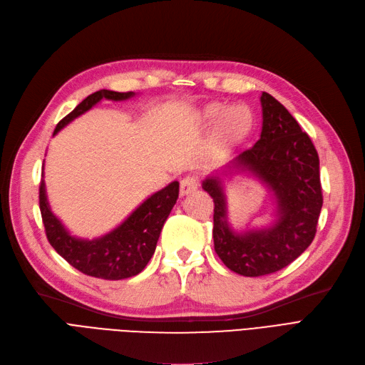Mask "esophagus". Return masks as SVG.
<instances>
[{
    "mask_svg": "<svg viewBox=\"0 0 365 365\" xmlns=\"http://www.w3.org/2000/svg\"><path fill=\"white\" fill-rule=\"evenodd\" d=\"M197 187H199V181L196 177H192V175L190 177H185L181 180V184H180V195L185 196L188 193H193L197 190Z\"/></svg>",
    "mask_w": 365,
    "mask_h": 365,
    "instance_id": "1",
    "label": "esophagus"
}]
</instances>
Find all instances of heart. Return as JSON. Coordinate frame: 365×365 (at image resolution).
<instances>
[{
    "instance_id": "1",
    "label": "heart",
    "mask_w": 365,
    "mask_h": 365,
    "mask_svg": "<svg viewBox=\"0 0 365 365\" xmlns=\"http://www.w3.org/2000/svg\"><path fill=\"white\" fill-rule=\"evenodd\" d=\"M202 120L215 124L214 148L218 151L229 150L233 145L240 143L253 127V113L250 108L235 105L226 108L222 103H211L203 108Z\"/></svg>"
}]
</instances>
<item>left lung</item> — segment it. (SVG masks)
Masks as SVG:
<instances>
[{
	"mask_svg": "<svg viewBox=\"0 0 365 365\" xmlns=\"http://www.w3.org/2000/svg\"><path fill=\"white\" fill-rule=\"evenodd\" d=\"M260 103V139L229 162L222 175L249 172L269 188L277 207L272 226L235 232L227 222L220 175L202 182L214 200V250L230 271L244 277L280 271L307 250L324 203L319 155L312 139L271 94L262 93Z\"/></svg>",
	"mask_w": 365,
	"mask_h": 365,
	"instance_id": "left-lung-1",
	"label": "left lung"
}]
</instances>
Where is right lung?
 <instances>
[{
	"label": "right lung",
	"instance_id": "add662e5",
	"mask_svg": "<svg viewBox=\"0 0 365 365\" xmlns=\"http://www.w3.org/2000/svg\"><path fill=\"white\" fill-rule=\"evenodd\" d=\"M133 96V91H96L56 124L53 135L79 115L90 110L101 98L121 101ZM178 193L180 182H170L145 199L118 227L96 240H81L70 235L64 225L51 211L43 180L38 188V202L48 241L58 255L63 256L73 268L86 275L103 280H123L138 275L147 267L155 252L160 232L177 203Z\"/></svg>",
	"mask_w": 365,
	"mask_h": 365
}]
</instances>
